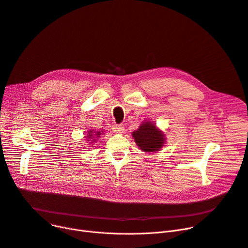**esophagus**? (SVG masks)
Here are the masks:
<instances>
[{
    "label": "esophagus",
    "mask_w": 248,
    "mask_h": 248,
    "mask_svg": "<svg viewBox=\"0 0 248 248\" xmlns=\"http://www.w3.org/2000/svg\"><path fill=\"white\" fill-rule=\"evenodd\" d=\"M113 132L115 134H124V127L123 125H119V124H114L112 126Z\"/></svg>",
    "instance_id": "esophagus-1"
}]
</instances>
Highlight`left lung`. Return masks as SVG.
I'll list each match as a JSON object with an SVG mask.
<instances>
[{
	"label": "left lung",
	"instance_id": "obj_1",
	"mask_svg": "<svg viewBox=\"0 0 248 248\" xmlns=\"http://www.w3.org/2000/svg\"><path fill=\"white\" fill-rule=\"evenodd\" d=\"M132 136L140 150L145 153L161 151L166 144L164 132L150 121L142 122L137 131L133 132Z\"/></svg>",
	"mask_w": 248,
	"mask_h": 248
}]
</instances>
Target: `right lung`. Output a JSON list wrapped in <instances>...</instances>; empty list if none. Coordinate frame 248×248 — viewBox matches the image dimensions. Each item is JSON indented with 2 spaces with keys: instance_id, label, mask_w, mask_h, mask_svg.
I'll return each mask as SVG.
<instances>
[{
  "instance_id": "1",
  "label": "right lung",
  "mask_w": 248,
  "mask_h": 248,
  "mask_svg": "<svg viewBox=\"0 0 248 248\" xmlns=\"http://www.w3.org/2000/svg\"><path fill=\"white\" fill-rule=\"evenodd\" d=\"M100 134H101V131L99 129V131H93V129H89V131H87V134H85V138H86V140L87 142H89V144H93L94 141L97 140V139L100 137ZM88 147H91V145H89Z\"/></svg>"
}]
</instances>
